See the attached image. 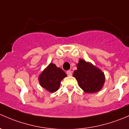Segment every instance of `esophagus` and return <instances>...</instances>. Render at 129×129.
Wrapping results in <instances>:
<instances>
[{
  "label": "esophagus",
  "instance_id": "34e87169",
  "mask_svg": "<svg viewBox=\"0 0 129 129\" xmlns=\"http://www.w3.org/2000/svg\"><path fill=\"white\" fill-rule=\"evenodd\" d=\"M66 74H67V75L68 76H71L72 75V71H70V70H68V71H66Z\"/></svg>",
  "mask_w": 129,
  "mask_h": 129
}]
</instances>
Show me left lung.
Segmentation results:
<instances>
[{"label":"left lung","mask_w":129,"mask_h":129,"mask_svg":"<svg viewBox=\"0 0 129 129\" xmlns=\"http://www.w3.org/2000/svg\"><path fill=\"white\" fill-rule=\"evenodd\" d=\"M73 76L79 86L87 93L99 91L105 82L104 74L99 69L86 61L80 59Z\"/></svg>","instance_id":"left-lung-1"}]
</instances>
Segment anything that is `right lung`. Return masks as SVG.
I'll return each mask as SVG.
<instances>
[{"label": "right lung", "mask_w": 129, "mask_h": 129, "mask_svg": "<svg viewBox=\"0 0 129 129\" xmlns=\"http://www.w3.org/2000/svg\"><path fill=\"white\" fill-rule=\"evenodd\" d=\"M67 76L60 68L50 63L39 76L40 85L50 92H54L59 89L60 83L63 78Z\"/></svg>", "instance_id": "add662e5"}]
</instances>
